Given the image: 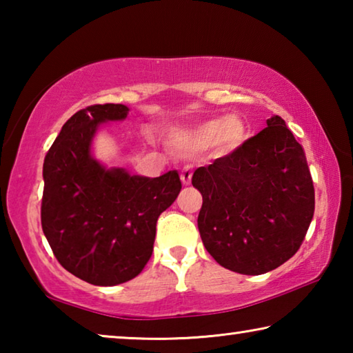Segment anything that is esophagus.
<instances>
[{
  "mask_svg": "<svg viewBox=\"0 0 353 353\" xmlns=\"http://www.w3.org/2000/svg\"><path fill=\"white\" fill-rule=\"evenodd\" d=\"M191 177H193V168L191 166H185L181 172V179L183 185H190L191 183Z\"/></svg>",
  "mask_w": 353,
  "mask_h": 353,
  "instance_id": "34e87169",
  "label": "esophagus"
}]
</instances>
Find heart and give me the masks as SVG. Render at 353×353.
Wrapping results in <instances>:
<instances>
[{
  "label": "heart",
  "instance_id": "b5f03b06",
  "mask_svg": "<svg viewBox=\"0 0 353 353\" xmlns=\"http://www.w3.org/2000/svg\"><path fill=\"white\" fill-rule=\"evenodd\" d=\"M246 139V126L238 117H219L199 124L198 128L185 134L183 143L194 148H205L212 143L223 152H232L241 146Z\"/></svg>",
  "mask_w": 353,
  "mask_h": 353
}]
</instances>
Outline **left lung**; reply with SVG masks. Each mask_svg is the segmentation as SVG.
I'll return each mask as SVG.
<instances>
[{
    "label": "left lung",
    "mask_w": 353,
    "mask_h": 353,
    "mask_svg": "<svg viewBox=\"0 0 353 353\" xmlns=\"http://www.w3.org/2000/svg\"><path fill=\"white\" fill-rule=\"evenodd\" d=\"M202 194L199 234L225 270L260 276L297 252L314 213L305 152L280 117L191 179Z\"/></svg>",
    "instance_id": "8db88e82"
}]
</instances>
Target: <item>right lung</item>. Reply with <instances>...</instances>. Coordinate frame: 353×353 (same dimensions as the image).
I'll return each instance as SVG.
<instances>
[{
    "mask_svg": "<svg viewBox=\"0 0 353 353\" xmlns=\"http://www.w3.org/2000/svg\"><path fill=\"white\" fill-rule=\"evenodd\" d=\"M128 113L123 104L76 112L43 163V234L65 270L98 286L139 276L152 255L160 213L182 188L176 170L151 179L94 159L93 140L101 124L123 121Z\"/></svg>",
    "mask_w": 353,
    "mask_h": 353,
    "instance_id": "add662e5",
    "label": "right lung"
}]
</instances>
